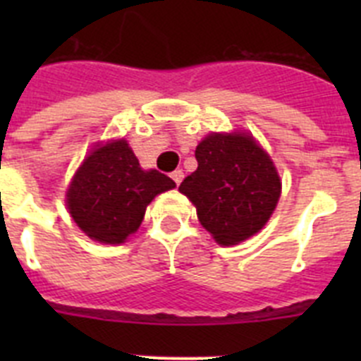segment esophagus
<instances>
[{"label":"esophagus","instance_id":"34e87169","mask_svg":"<svg viewBox=\"0 0 361 361\" xmlns=\"http://www.w3.org/2000/svg\"><path fill=\"white\" fill-rule=\"evenodd\" d=\"M171 178H173V180H175V184H177V186H178V184L183 183V178H184V173H183V170H175L173 173H171Z\"/></svg>","mask_w":361,"mask_h":361}]
</instances>
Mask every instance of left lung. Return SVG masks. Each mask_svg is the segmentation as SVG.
Masks as SVG:
<instances>
[{
    "mask_svg": "<svg viewBox=\"0 0 361 361\" xmlns=\"http://www.w3.org/2000/svg\"><path fill=\"white\" fill-rule=\"evenodd\" d=\"M197 170L178 191L195 204L200 224L233 245L264 228L280 197L276 168L253 137L212 133L197 146Z\"/></svg>",
    "mask_w": 361,
    "mask_h": 361,
    "instance_id": "1",
    "label": "left lung"
}]
</instances>
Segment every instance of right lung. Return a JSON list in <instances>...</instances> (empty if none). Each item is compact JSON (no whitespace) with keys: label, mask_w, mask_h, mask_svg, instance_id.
I'll use <instances>...</instances> for the list:
<instances>
[{"label":"right lung","mask_w":361,"mask_h":361,"mask_svg":"<svg viewBox=\"0 0 361 361\" xmlns=\"http://www.w3.org/2000/svg\"><path fill=\"white\" fill-rule=\"evenodd\" d=\"M175 188L168 175L145 171L124 139L85 159L66 193L70 215L94 240L121 244L137 231L155 195Z\"/></svg>","instance_id":"obj_1"}]
</instances>
